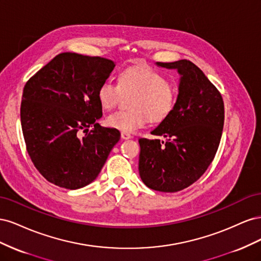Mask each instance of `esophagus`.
Here are the masks:
<instances>
[{"mask_svg":"<svg viewBox=\"0 0 261 261\" xmlns=\"http://www.w3.org/2000/svg\"><path fill=\"white\" fill-rule=\"evenodd\" d=\"M121 137H122V139H124V140H127V139H130L132 138V135L130 134H128V133H122L121 134Z\"/></svg>","mask_w":261,"mask_h":261,"instance_id":"1","label":"esophagus"}]
</instances>
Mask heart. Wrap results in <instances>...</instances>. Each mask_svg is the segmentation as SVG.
Here are the masks:
<instances>
[{
  "instance_id": "heart-1",
  "label": "heart",
  "mask_w": 261,
  "mask_h": 261,
  "mask_svg": "<svg viewBox=\"0 0 261 261\" xmlns=\"http://www.w3.org/2000/svg\"><path fill=\"white\" fill-rule=\"evenodd\" d=\"M123 94H134L130 111H116L107 117L110 127L133 133L143 127L150 117L160 121L174 107L176 90L161 73L151 67H129L118 78V85L108 78L99 87L98 99L103 109L114 108Z\"/></svg>"
}]
</instances>
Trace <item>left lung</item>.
I'll return each instance as SVG.
<instances>
[{"label":"left lung","instance_id":"8db88e82","mask_svg":"<svg viewBox=\"0 0 261 261\" xmlns=\"http://www.w3.org/2000/svg\"><path fill=\"white\" fill-rule=\"evenodd\" d=\"M179 75L174 107L150 133L160 139L140 138L139 175L149 188L175 193L198 179L212 162L224 124L221 93L194 63L156 62Z\"/></svg>","mask_w":261,"mask_h":261}]
</instances>
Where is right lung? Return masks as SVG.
I'll return each instance as SVG.
<instances>
[{
    "instance_id": "right-lung-1",
    "label": "right lung",
    "mask_w": 261,
    "mask_h": 261,
    "mask_svg": "<svg viewBox=\"0 0 261 261\" xmlns=\"http://www.w3.org/2000/svg\"><path fill=\"white\" fill-rule=\"evenodd\" d=\"M115 63L99 57L61 53L25 85L20 122L27 151L50 183L78 189L96 179L121 138L115 128L102 127L100 85ZM93 127L89 134L80 132Z\"/></svg>"
}]
</instances>
